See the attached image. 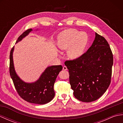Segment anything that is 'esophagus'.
<instances>
[{
    "mask_svg": "<svg viewBox=\"0 0 123 123\" xmlns=\"http://www.w3.org/2000/svg\"><path fill=\"white\" fill-rule=\"evenodd\" d=\"M63 70H65V71H66V70H68V69H67V67H66V66H63Z\"/></svg>",
    "mask_w": 123,
    "mask_h": 123,
    "instance_id": "esophagus-1",
    "label": "esophagus"
}]
</instances>
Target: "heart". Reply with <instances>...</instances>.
<instances>
[{"label": "heart", "instance_id": "1", "mask_svg": "<svg viewBox=\"0 0 123 123\" xmlns=\"http://www.w3.org/2000/svg\"><path fill=\"white\" fill-rule=\"evenodd\" d=\"M88 42L85 32L69 29L61 33L58 37L57 46L62 50H67V56L72 60L79 58L84 53Z\"/></svg>", "mask_w": 123, "mask_h": 123}]
</instances>
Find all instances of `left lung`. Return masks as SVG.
Here are the masks:
<instances>
[{
  "mask_svg": "<svg viewBox=\"0 0 123 123\" xmlns=\"http://www.w3.org/2000/svg\"><path fill=\"white\" fill-rule=\"evenodd\" d=\"M95 40L79 58L65 62L74 95L83 102L93 101L106 92L111 82L113 55L107 41L96 33Z\"/></svg>",
  "mask_w": 123,
  "mask_h": 123,
  "instance_id": "1",
  "label": "left lung"
}]
</instances>
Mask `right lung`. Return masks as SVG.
<instances>
[{
  "instance_id": "1",
  "label": "right lung",
  "mask_w": 123,
  "mask_h": 123,
  "mask_svg": "<svg viewBox=\"0 0 123 123\" xmlns=\"http://www.w3.org/2000/svg\"><path fill=\"white\" fill-rule=\"evenodd\" d=\"M33 30L28 29L19 36L16 43L21 41ZM14 46L10 53L9 73L16 90L20 97L28 103L43 105L51 101L55 96L54 85L62 66H52L46 68L39 79L34 82H24L16 73L13 62L12 54Z\"/></svg>"
}]
</instances>
